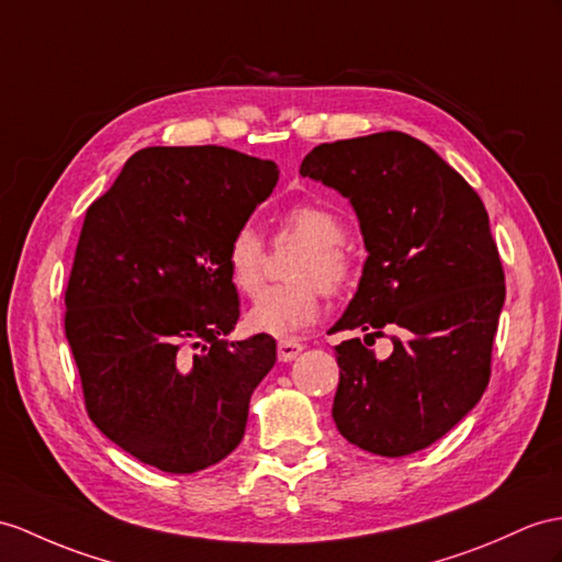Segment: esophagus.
<instances>
[{"label": "esophagus", "instance_id": "obj_1", "mask_svg": "<svg viewBox=\"0 0 562 562\" xmlns=\"http://www.w3.org/2000/svg\"><path fill=\"white\" fill-rule=\"evenodd\" d=\"M303 352V344H297V340H279V348H277V355H279V360L281 362H291V360H295L297 355Z\"/></svg>", "mask_w": 562, "mask_h": 562}]
</instances>
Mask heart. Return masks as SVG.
I'll return each instance as SVG.
<instances>
[{"instance_id":"obj_1","label":"heart","mask_w":562,"mask_h":562,"mask_svg":"<svg viewBox=\"0 0 562 562\" xmlns=\"http://www.w3.org/2000/svg\"><path fill=\"white\" fill-rule=\"evenodd\" d=\"M279 236H293L305 248L289 267V283L271 285L248 312L252 331L269 336H293L303 331L322 312V289L340 295L355 279L352 257L346 250L344 218L317 202H295L277 218ZM228 281L243 295H255L262 285L265 243L252 226H240L224 250Z\"/></svg>"}]
</instances>
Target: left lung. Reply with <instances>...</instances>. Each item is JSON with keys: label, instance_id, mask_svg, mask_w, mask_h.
Here are the masks:
<instances>
[{"label": "left lung", "instance_id": "1", "mask_svg": "<svg viewBox=\"0 0 562 562\" xmlns=\"http://www.w3.org/2000/svg\"><path fill=\"white\" fill-rule=\"evenodd\" d=\"M300 173L348 198L367 262L331 331H392L379 361L360 338L336 346L334 422L384 458L439 441L482 398L505 277L482 198L429 145L401 131L324 143Z\"/></svg>", "mask_w": 562, "mask_h": 562}]
</instances>
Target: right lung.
Here are the masks:
<instances>
[{"label": "right lung", "mask_w": 562, "mask_h": 562, "mask_svg": "<svg viewBox=\"0 0 562 562\" xmlns=\"http://www.w3.org/2000/svg\"><path fill=\"white\" fill-rule=\"evenodd\" d=\"M279 181L228 147H145L88 212L64 328L90 419L145 464L193 474L243 441L277 340L240 317L224 250Z\"/></svg>", "instance_id": "1"}]
</instances>
